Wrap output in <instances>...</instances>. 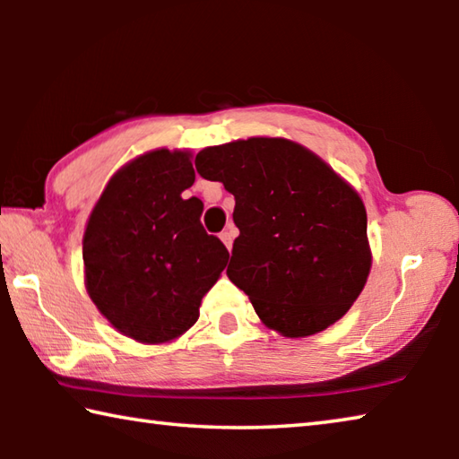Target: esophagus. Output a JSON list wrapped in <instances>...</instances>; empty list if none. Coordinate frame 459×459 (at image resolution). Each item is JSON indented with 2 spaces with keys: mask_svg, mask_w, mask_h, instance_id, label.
I'll list each match as a JSON object with an SVG mask.
<instances>
[{
  "mask_svg": "<svg viewBox=\"0 0 459 459\" xmlns=\"http://www.w3.org/2000/svg\"><path fill=\"white\" fill-rule=\"evenodd\" d=\"M235 237H237V229L232 227V224H229V227L221 232V240L227 245L229 251L232 248V240H235Z\"/></svg>",
  "mask_w": 459,
  "mask_h": 459,
  "instance_id": "34e87169",
  "label": "esophagus"
}]
</instances>
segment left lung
<instances>
[{"label":"left lung","instance_id":"8db88e82","mask_svg":"<svg viewBox=\"0 0 459 459\" xmlns=\"http://www.w3.org/2000/svg\"><path fill=\"white\" fill-rule=\"evenodd\" d=\"M202 178L235 196L227 275L267 328L306 338L338 322L367 285V208L351 184L307 147L248 137L204 147Z\"/></svg>","mask_w":459,"mask_h":459}]
</instances>
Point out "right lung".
<instances>
[{
	"label": "right lung",
	"instance_id": "1",
	"mask_svg": "<svg viewBox=\"0 0 459 459\" xmlns=\"http://www.w3.org/2000/svg\"><path fill=\"white\" fill-rule=\"evenodd\" d=\"M192 153L166 147L137 155L107 182L82 237L84 287L115 330L166 344L196 324L229 251L208 235L204 204L184 196Z\"/></svg>",
	"mask_w": 459,
	"mask_h": 459
}]
</instances>
